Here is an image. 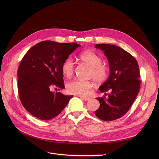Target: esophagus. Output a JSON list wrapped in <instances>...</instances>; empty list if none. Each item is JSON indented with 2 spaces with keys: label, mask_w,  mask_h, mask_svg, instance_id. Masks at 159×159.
Wrapping results in <instances>:
<instances>
[{
  "label": "esophagus",
  "mask_w": 159,
  "mask_h": 159,
  "mask_svg": "<svg viewBox=\"0 0 159 159\" xmlns=\"http://www.w3.org/2000/svg\"><path fill=\"white\" fill-rule=\"evenodd\" d=\"M80 97L82 99L84 100V101H89V100L91 99V98H89V97H83V96H80Z\"/></svg>",
  "instance_id": "1"
}]
</instances>
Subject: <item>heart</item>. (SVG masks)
<instances>
[{"instance_id": "heart-1", "label": "heart", "mask_w": 159, "mask_h": 159, "mask_svg": "<svg viewBox=\"0 0 159 159\" xmlns=\"http://www.w3.org/2000/svg\"><path fill=\"white\" fill-rule=\"evenodd\" d=\"M81 61L91 66L89 77L93 78L97 82H102L108 76L107 68L102 64V58L91 51H86L79 55ZM62 73L67 78L73 76L75 71V64L71 57L66 58L61 66ZM93 83L89 80L75 79L67 83L66 89L68 92L77 95H86L93 88Z\"/></svg>"}]
</instances>
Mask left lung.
Masks as SVG:
<instances>
[{
  "mask_svg": "<svg viewBox=\"0 0 159 159\" xmlns=\"http://www.w3.org/2000/svg\"><path fill=\"white\" fill-rule=\"evenodd\" d=\"M95 48L102 50L110 66V75L99 87L103 97L97 99L99 108L95 113L105 121L118 119L126 114L139 93L140 80L139 67L135 58L130 53L115 45L98 44ZM107 91L110 93L106 99Z\"/></svg>",
  "mask_w": 159,
  "mask_h": 159,
  "instance_id": "left-lung-1",
  "label": "left lung"
}]
</instances>
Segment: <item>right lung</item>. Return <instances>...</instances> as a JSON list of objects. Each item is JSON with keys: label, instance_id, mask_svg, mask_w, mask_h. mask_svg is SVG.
I'll use <instances>...</instances> for the list:
<instances>
[{"label": "right lung", "instance_id": "right-lung-1", "mask_svg": "<svg viewBox=\"0 0 159 159\" xmlns=\"http://www.w3.org/2000/svg\"><path fill=\"white\" fill-rule=\"evenodd\" d=\"M80 45L45 40L31 48L17 71L19 95L24 107L35 117L48 120L57 116L73 95L52 89H64L61 66Z\"/></svg>", "mask_w": 159, "mask_h": 159}]
</instances>
